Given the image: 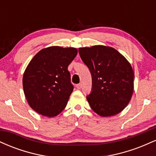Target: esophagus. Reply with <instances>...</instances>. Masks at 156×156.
<instances>
[{
    "mask_svg": "<svg viewBox=\"0 0 156 156\" xmlns=\"http://www.w3.org/2000/svg\"><path fill=\"white\" fill-rule=\"evenodd\" d=\"M76 87H77V89H81V87H82V84H81V83H78V84H77V85H76Z\"/></svg>",
    "mask_w": 156,
    "mask_h": 156,
    "instance_id": "obj_1",
    "label": "esophagus"
}]
</instances>
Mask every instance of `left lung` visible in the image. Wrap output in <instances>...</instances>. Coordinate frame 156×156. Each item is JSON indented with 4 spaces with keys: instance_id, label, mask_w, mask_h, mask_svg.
<instances>
[{
    "instance_id": "obj_1",
    "label": "left lung",
    "mask_w": 156,
    "mask_h": 156,
    "mask_svg": "<svg viewBox=\"0 0 156 156\" xmlns=\"http://www.w3.org/2000/svg\"><path fill=\"white\" fill-rule=\"evenodd\" d=\"M78 51L92 75V92L87 97L91 108L104 117L120 113L133 93L134 73L129 62L108 46L80 48Z\"/></svg>"
}]
</instances>
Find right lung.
<instances>
[{
    "instance_id": "1",
    "label": "right lung",
    "mask_w": 156,
    "mask_h": 156,
    "mask_svg": "<svg viewBox=\"0 0 156 156\" xmlns=\"http://www.w3.org/2000/svg\"><path fill=\"white\" fill-rule=\"evenodd\" d=\"M77 54L75 48L51 46L39 51L28 64L23 77V91L36 112L54 117L65 108L73 91L67 68Z\"/></svg>"
}]
</instances>
